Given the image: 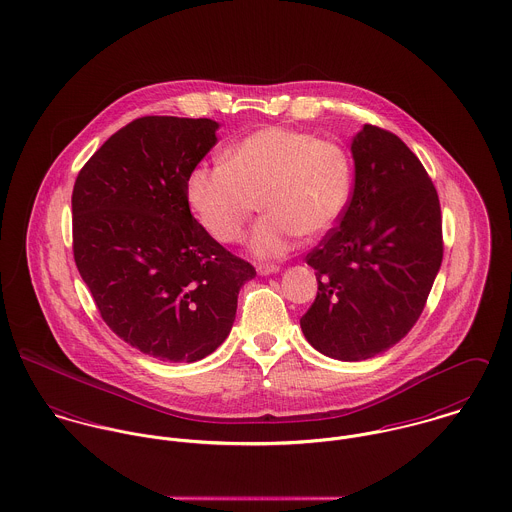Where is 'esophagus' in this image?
Masks as SVG:
<instances>
[{
	"mask_svg": "<svg viewBox=\"0 0 512 512\" xmlns=\"http://www.w3.org/2000/svg\"><path fill=\"white\" fill-rule=\"evenodd\" d=\"M256 270H258L260 276H270V274H278L280 266H276V264H258Z\"/></svg>",
	"mask_w": 512,
	"mask_h": 512,
	"instance_id": "obj_1",
	"label": "esophagus"
}]
</instances>
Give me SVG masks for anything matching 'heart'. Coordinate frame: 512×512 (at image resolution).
<instances>
[{
  "instance_id": "obj_1",
  "label": "heart",
  "mask_w": 512,
  "mask_h": 512,
  "mask_svg": "<svg viewBox=\"0 0 512 512\" xmlns=\"http://www.w3.org/2000/svg\"><path fill=\"white\" fill-rule=\"evenodd\" d=\"M353 191L349 153L313 134L262 128L226 151L224 163L197 165L185 185L191 211L220 242H238L252 215L266 211L250 236L260 258H276L327 234L343 217Z\"/></svg>"
}]
</instances>
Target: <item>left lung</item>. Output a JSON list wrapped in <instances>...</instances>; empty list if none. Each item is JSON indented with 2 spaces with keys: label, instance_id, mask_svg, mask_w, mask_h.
<instances>
[{
  "label": "left lung",
  "instance_id": "left-lung-1",
  "mask_svg": "<svg viewBox=\"0 0 512 512\" xmlns=\"http://www.w3.org/2000/svg\"><path fill=\"white\" fill-rule=\"evenodd\" d=\"M351 151L353 197L339 226L305 258L317 297L299 319L311 347L349 363L408 335L443 258L438 191L410 147L365 124Z\"/></svg>",
  "mask_w": 512,
  "mask_h": 512
}]
</instances>
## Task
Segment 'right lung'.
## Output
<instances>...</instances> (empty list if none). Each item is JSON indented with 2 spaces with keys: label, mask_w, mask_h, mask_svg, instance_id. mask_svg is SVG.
<instances>
[{
  "label": "right lung",
  "mask_w": 512,
  "mask_h": 512,
  "mask_svg": "<svg viewBox=\"0 0 512 512\" xmlns=\"http://www.w3.org/2000/svg\"><path fill=\"white\" fill-rule=\"evenodd\" d=\"M217 130L209 118H138L102 144L74 183L80 278L106 325L165 363L217 351L240 288L256 276L197 222L185 195Z\"/></svg>",
  "instance_id": "obj_1"
}]
</instances>
